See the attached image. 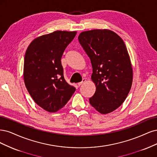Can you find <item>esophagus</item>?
<instances>
[{"instance_id":"obj_1","label":"esophagus","mask_w":157,"mask_h":157,"mask_svg":"<svg viewBox=\"0 0 157 157\" xmlns=\"http://www.w3.org/2000/svg\"><path fill=\"white\" fill-rule=\"evenodd\" d=\"M85 79H83V80L82 81V82H79V83H78V86H80V85H82L83 83H85Z\"/></svg>"}]
</instances>
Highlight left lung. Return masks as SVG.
Returning a JSON list of instances; mask_svg holds the SVG:
<instances>
[{
    "label": "left lung",
    "instance_id": "obj_1",
    "mask_svg": "<svg viewBox=\"0 0 157 157\" xmlns=\"http://www.w3.org/2000/svg\"><path fill=\"white\" fill-rule=\"evenodd\" d=\"M78 40L93 67L96 91L90 104L102 114L112 112L124 102L132 87L133 71L126 45L108 29L82 32Z\"/></svg>",
    "mask_w": 157,
    "mask_h": 157
}]
</instances>
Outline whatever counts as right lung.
<instances>
[{"instance_id": "obj_1", "label": "right lung", "mask_w": 157, "mask_h": 157, "mask_svg": "<svg viewBox=\"0 0 157 157\" xmlns=\"http://www.w3.org/2000/svg\"><path fill=\"white\" fill-rule=\"evenodd\" d=\"M76 31H57L35 38L25 55L23 77L30 95L39 106L54 113L68 102L75 88L64 79L61 57Z\"/></svg>"}]
</instances>
